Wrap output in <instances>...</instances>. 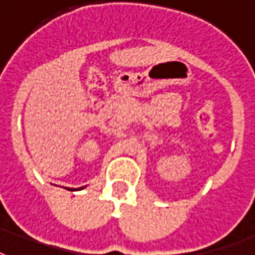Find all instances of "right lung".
Instances as JSON below:
<instances>
[{"label":"right lung","instance_id":"obj_1","mask_svg":"<svg viewBox=\"0 0 255 255\" xmlns=\"http://www.w3.org/2000/svg\"><path fill=\"white\" fill-rule=\"evenodd\" d=\"M82 188H84V187H81L80 190H82ZM68 190H72V188H68ZM76 190H78V188H76Z\"/></svg>","mask_w":255,"mask_h":255}]
</instances>
